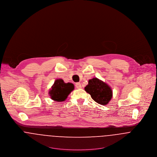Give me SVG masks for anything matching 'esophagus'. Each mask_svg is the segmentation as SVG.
I'll return each instance as SVG.
<instances>
[{"instance_id": "obj_1", "label": "esophagus", "mask_w": 157, "mask_h": 157, "mask_svg": "<svg viewBox=\"0 0 157 157\" xmlns=\"http://www.w3.org/2000/svg\"><path fill=\"white\" fill-rule=\"evenodd\" d=\"M75 86L76 88L78 89H80L82 88V85H81V83H79V82H78V83H76L75 84Z\"/></svg>"}]
</instances>
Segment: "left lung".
Returning a JSON list of instances; mask_svg holds the SVG:
<instances>
[{
  "label": "left lung",
  "instance_id": "left-lung-1",
  "mask_svg": "<svg viewBox=\"0 0 157 157\" xmlns=\"http://www.w3.org/2000/svg\"><path fill=\"white\" fill-rule=\"evenodd\" d=\"M85 90L91 95L92 99L101 105H107L113 97V91L110 86L97 78L88 81Z\"/></svg>",
  "mask_w": 157,
  "mask_h": 157
}]
</instances>
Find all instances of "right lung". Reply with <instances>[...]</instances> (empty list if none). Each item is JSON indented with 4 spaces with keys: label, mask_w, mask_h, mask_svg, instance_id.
<instances>
[{
    "label": "right lung",
    "mask_w": 157,
    "mask_h": 157,
    "mask_svg": "<svg viewBox=\"0 0 157 157\" xmlns=\"http://www.w3.org/2000/svg\"><path fill=\"white\" fill-rule=\"evenodd\" d=\"M74 90L73 83H65L63 79H56L48 94L55 101H64L69 94Z\"/></svg>",
    "instance_id": "add662e5"
}]
</instances>
